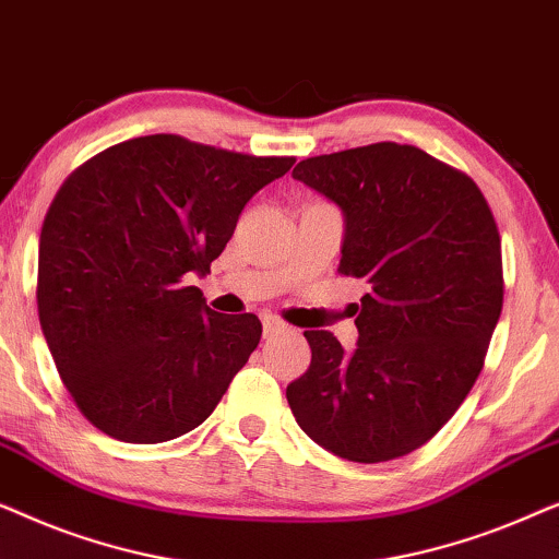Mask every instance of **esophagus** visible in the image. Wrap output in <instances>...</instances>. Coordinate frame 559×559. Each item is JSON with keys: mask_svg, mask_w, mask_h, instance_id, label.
Instances as JSON below:
<instances>
[{"mask_svg": "<svg viewBox=\"0 0 559 559\" xmlns=\"http://www.w3.org/2000/svg\"><path fill=\"white\" fill-rule=\"evenodd\" d=\"M262 328H264V338H270V335L285 331V323H282V320L274 318V316H264L262 318Z\"/></svg>", "mask_w": 559, "mask_h": 559, "instance_id": "esophagus-1", "label": "esophagus"}]
</instances>
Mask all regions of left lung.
<instances>
[{
    "mask_svg": "<svg viewBox=\"0 0 559 559\" xmlns=\"http://www.w3.org/2000/svg\"><path fill=\"white\" fill-rule=\"evenodd\" d=\"M293 178L341 209L338 272L366 293L354 350L305 331L312 358L289 409L333 455L394 461L455 415L484 369L503 305L493 213L468 175L412 144L308 157Z\"/></svg>",
    "mask_w": 559,
    "mask_h": 559,
    "instance_id": "8db88e82",
    "label": "left lung"
}]
</instances>
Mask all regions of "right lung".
<instances>
[{
  "label": "right lung",
  "mask_w": 559,
  "mask_h": 559,
  "mask_svg": "<svg viewBox=\"0 0 559 559\" xmlns=\"http://www.w3.org/2000/svg\"><path fill=\"white\" fill-rule=\"evenodd\" d=\"M293 165L150 134L104 150L63 182L40 234L37 312L91 425L155 445L216 409L262 323L213 312L182 277L211 272L243 205Z\"/></svg>",
  "instance_id": "1"
}]
</instances>
